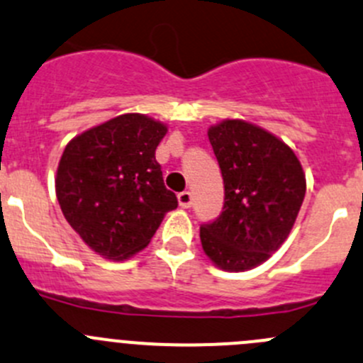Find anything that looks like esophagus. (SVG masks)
I'll return each instance as SVG.
<instances>
[{
	"label": "esophagus",
	"instance_id": "34e87169",
	"mask_svg": "<svg viewBox=\"0 0 363 363\" xmlns=\"http://www.w3.org/2000/svg\"><path fill=\"white\" fill-rule=\"evenodd\" d=\"M177 199H179V206L184 207V209H189V207L193 206V195L189 191L179 193Z\"/></svg>",
	"mask_w": 363,
	"mask_h": 363
}]
</instances>
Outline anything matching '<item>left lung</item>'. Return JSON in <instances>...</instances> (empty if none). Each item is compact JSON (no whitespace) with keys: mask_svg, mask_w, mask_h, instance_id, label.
<instances>
[{"mask_svg":"<svg viewBox=\"0 0 363 363\" xmlns=\"http://www.w3.org/2000/svg\"><path fill=\"white\" fill-rule=\"evenodd\" d=\"M207 136L225 202L216 220L200 225L202 248L221 269H252L289 235L307 191L303 168L291 147L250 122L223 121Z\"/></svg>","mask_w":363,"mask_h":363,"instance_id":"8db88e82","label":"left lung"}]
</instances>
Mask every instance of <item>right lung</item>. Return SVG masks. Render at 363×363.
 <instances>
[{
    "label": "right lung",
    "instance_id": "add662e5",
    "mask_svg": "<svg viewBox=\"0 0 363 363\" xmlns=\"http://www.w3.org/2000/svg\"><path fill=\"white\" fill-rule=\"evenodd\" d=\"M167 125L125 113L67 143L56 196L70 227L104 259L124 260L145 248L177 196L164 188L156 149Z\"/></svg>",
    "mask_w": 363,
    "mask_h": 363
}]
</instances>
